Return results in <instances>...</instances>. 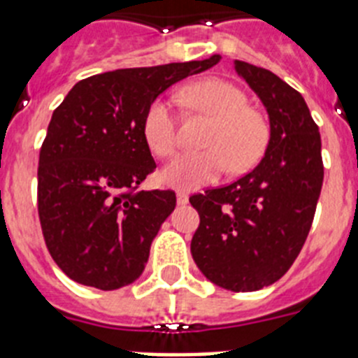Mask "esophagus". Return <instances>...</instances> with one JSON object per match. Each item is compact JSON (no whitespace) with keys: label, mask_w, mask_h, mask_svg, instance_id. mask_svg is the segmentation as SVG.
I'll use <instances>...</instances> for the list:
<instances>
[{"label":"esophagus","mask_w":358,"mask_h":358,"mask_svg":"<svg viewBox=\"0 0 358 358\" xmlns=\"http://www.w3.org/2000/svg\"><path fill=\"white\" fill-rule=\"evenodd\" d=\"M177 204H179V206L188 204V194H185V192H177Z\"/></svg>","instance_id":"esophagus-1"}]
</instances>
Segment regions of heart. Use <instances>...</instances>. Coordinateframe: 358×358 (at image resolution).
I'll use <instances>...</instances> for the list:
<instances>
[{
    "label": "heart",
    "mask_w": 358,
    "mask_h": 358,
    "mask_svg": "<svg viewBox=\"0 0 358 358\" xmlns=\"http://www.w3.org/2000/svg\"><path fill=\"white\" fill-rule=\"evenodd\" d=\"M177 98L182 106L213 118L204 147L208 150L177 156L161 170V181L177 189H197L227 172L251 169L267 145V125L240 87L222 78H208L182 87ZM143 140L157 157L172 156L177 147L173 106L157 98L143 116Z\"/></svg>",
    "instance_id": "obj_1"
}]
</instances>
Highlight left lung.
Wrapping results in <instances>:
<instances>
[{
	"instance_id": "obj_1",
	"label": "left lung",
	"mask_w": 358,
	"mask_h": 358,
	"mask_svg": "<svg viewBox=\"0 0 358 358\" xmlns=\"http://www.w3.org/2000/svg\"><path fill=\"white\" fill-rule=\"evenodd\" d=\"M267 109L271 136L262 161L238 181L189 199L201 224L192 256L226 290L273 285L301 251L321 195V136L305 98L268 69L235 61Z\"/></svg>"
}]
</instances>
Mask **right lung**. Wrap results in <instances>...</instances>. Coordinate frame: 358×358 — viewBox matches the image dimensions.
I'll list each match as a JSON object with an SVG mask.
<instances>
[{
	"label": "right lung",
	"mask_w": 358,
	"mask_h": 358,
	"mask_svg": "<svg viewBox=\"0 0 358 358\" xmlns=\"http://www.w3.org/2000/svg\"><path fill=\"white\" fill-rule=\"evenodd\" d=\"M218 61L93 75L53 110L39 154L37 202L46 248L73 281L116 290L141 276L152 240L176 208L170 189H136L156 169L143 116L170 85Z\"/></svg>",
	"instance_id": "add662e5"
}]
</instances>
